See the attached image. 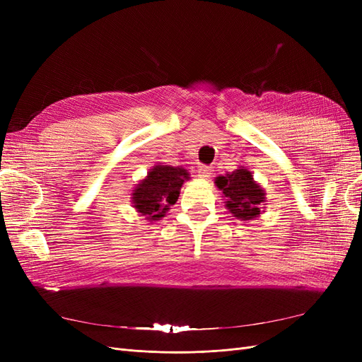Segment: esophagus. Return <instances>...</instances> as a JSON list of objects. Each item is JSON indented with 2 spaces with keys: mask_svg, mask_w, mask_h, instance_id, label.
Returning a JSON list of instances; mask_svg holds the SVG:
<instances>
[{
  "mask_svg": "<svg viewBox=\"0 0 362 362\" xmlns=\"http://www.w3.org/2000/svg\"><path fill=\"white\" fill-rule=\"evenodd\" d=\"M213 173V169L210 166H199L198 168V175L201 178H210Z\"/></svg>",
  "mask_w": 362,
  "mask_h": 362,
  "instance_id": "esophagus-1",
  "label": "esophagus"
}]
</instances>
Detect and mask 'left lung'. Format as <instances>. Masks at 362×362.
I'll return each mask as SVG.
<instances>
[{"label":"left lung","instance_id":"obj_1","mask_svg":"<svg viewBox=\"0 0 362 362\" xmlns=\"http://www.w3.org/2000/svg\"><path fill=\"white\" fill-rule=\"evenodd\" d=\"M214 182L222 190L226 208L234 217L250 221L261 214L262 205H266V193L247 169L238 168L225 177H217Z\"/></svg>","mask_w":362,"mask_h":362}]
</instances>
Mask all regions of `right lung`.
<instances>
[{"instance_id": "add662e5", "label": "right lung", "mask_w": 362, "mask_h": 362, "mask_svg": "<svg viewBox=\"0 0 362 362\" xmlns=\"http://www.w3.org/2000/svg\"><path fill=\"white\" fill-rule=\"evenodd\" d=\"M189 178V172L182 168L157 164L148 172L146 178L136 185L131 193V202L140 216L146 217V221H160L178 201L182 184Z\"/></svg>"}]
</instances>
